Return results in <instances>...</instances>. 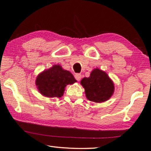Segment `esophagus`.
Returning <instances> with one entry per match:
<instances>
[{
  "label": "esophagus",
  "mask_w": 151,
  "mask_h": 151,
  "mask_svg": "<svg viewBox=\"0 0 151 151\" xmlns=\"http://www.w3.org/2000/svg\"><path fill=\"white\" fill-rule=\"evenodd\" d=\"M81 74H76V75H75V77L76 80L78 81H79L81 79Z\"/></svg>",
  "instance_id": "esophagus-1"
}]
</instances>
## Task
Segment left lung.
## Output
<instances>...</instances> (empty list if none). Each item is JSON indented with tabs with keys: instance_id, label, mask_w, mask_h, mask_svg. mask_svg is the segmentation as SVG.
Returning <instances> with one entry per match:
<instances>
[{
	"instance_id": "1",
	"label": "left lung",
	"mask_w": 151,
	"mask_h": 151,
	"mask_svg": "<svg viewBox=\"0 0 151 151\" xmlns=\"http://www.w3.org/2000/svg\"><path fill=\"white\" fill-rule=\"evenodd\" d=\"M81 85L85 89L86 98L91 102L102 103L109 100L114 91V83L106 73L95 68L89 77H84Z\"/></svg>"
}]
</instances>
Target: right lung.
Masks as SVG:
<instances>
[{
	"instance_id": "right-lung-1",
	"label": "right lung",
	"mask_w": 151,
	"mask_h": 151,
	"mask_svg": "<svg viewBox=\"0 0 151 151\" xmlns=\"http://www.w3.org/2000/svg\"><path fill=\"white\" fill-rule=\"evenodd\" d=\"M76 82L73 74L63 69L60 64L39 73L36 78V85L40 93L47 98H60L65 87Z\"/></svg>"
}]
</instances>
